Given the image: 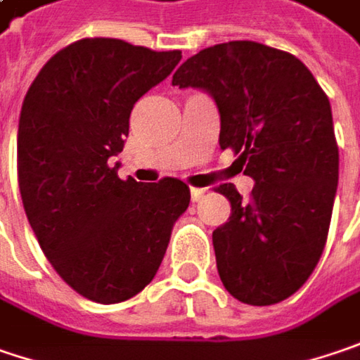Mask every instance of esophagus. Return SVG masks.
Segmentation results:
<instances>
[{"mask_svg":"<svg viewBox=\"0 0 360 360\" xmlns=\"http://www.w3.org/2000/svg\"><path fill=\"white\" fill-rule=\"evenodd\" d=\"M205 188H190V196H192V200H200L202 196H205Z\"/></svg>","mask_w":360,"mask_h":360,"instance_id":"1","label":"esophagus"}]
</instances>
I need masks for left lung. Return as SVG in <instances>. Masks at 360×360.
Masks as SVG:
<instances>
[{"mask_svg":"<svg viewBox=\"0 0 360 360\" xmlns=\"http://www.w3.org/2000/svg\"><path fill=\"white\" fill-rule=\"evenodd\" d=\"M172 84L212 95L219 146L255 180L249 198L217 188L231 202L212 233L221 281L243 304H278L312 276L328 237L338 184L330 101L300 58L251 40L200 50Z\"/></svg>","mask_w":360,"mask_h":360,"instance_id":"left-lung-1","label":"left lung"}]
</instances>
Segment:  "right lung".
Here are the masks:
<instances>
[{
  "label": "right lung",
  "mask_w": 360,
  "mask_h": 360,
  "mask_svg": "<svg viewBox=\"0 0 360 360\" xmlns=\"http://www.w3.org/2000/svg\"><path fill=\"white\" fill-rule=\"evenodd\" d=\"M180 58V50L82 38L58 50L27 89L18 125L24 210L46 259L86 300L117 304L139 294L188 208L182 180H121L109 164L123 150L135 101Z\"/></svg>",
  "instance_id": "right-lung-1"
}]
</instances>
